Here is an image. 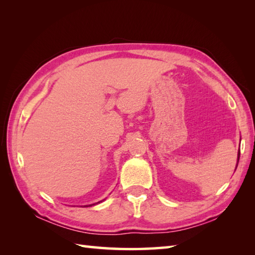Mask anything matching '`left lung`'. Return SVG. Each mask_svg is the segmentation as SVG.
<instances>
[{"label":"left lung","mask_w":255,"mask_h":255,"mask_svg":"<svg viewBox=\"0 0 255 255\" xmlns=\"http://www.w3.org/2000/svg\"><path fill=\"white\" fill-rule=\"evenodd\" d=\"M239 158H240V151H238V160H237V162H239ZM237 166H238V164H237ZM237 166H236V169H237Z\"/></svg>","instance_id":"1"}]
</instances>
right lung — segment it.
Segmentation results:
<instances>
[{
    "label": "right lung",
    "mask_w": 255,
    "mask_h": 255,
    "mask_svg": "<svg viewBox=\"0 0 255 255\" xmlns=\"http://www.w3.org/2000/svg\"><path fill=\"white\" fill-rule=\"evenodd\" d=\"M101 202H102V200H101ZM101 202H99V203H101ZM99 203H95V204H99ZM95 204H92V205H85L84 207H89V206H93V205H95Z\"/></svg>",
    "instance_id": "obj_1"
}]
</instances>
